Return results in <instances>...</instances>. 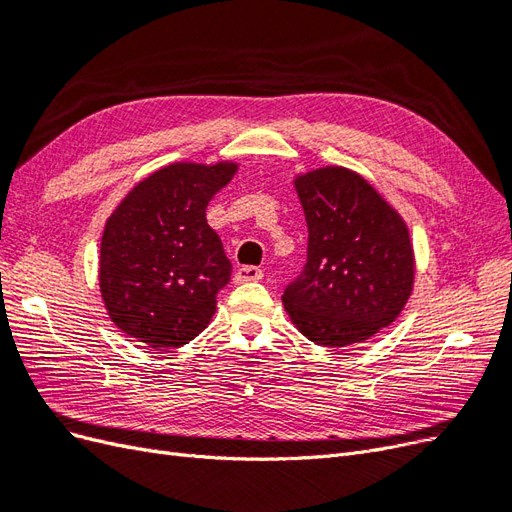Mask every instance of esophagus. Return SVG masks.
Here are the masks:
<instances>
[{"instance_id":"esophagus-1","label":"esophagus","mask_w":512,"mask_h":512,"mask_svg":"<svg viewBox=\"0 0 512 512\" xmlns=\"http://www.w3.org/2000/svg\"><path fill=\"white\" fill-rule=\"evenodd\" d=\"M256 280H262V269L258 267H239L237 273H235V282L237 284H245V282H256Z\"/></svg>"}]
</instances>
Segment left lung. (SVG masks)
<instances>
[{"label": "left lung", "mask_w": 512, "mask_h": 512, "mask_svg": "<svg viewBox=\"0 0 512 512\" xmlns=\"http://www.w3.org/2000/svg\"><path fill=\"white\" fill-rule=\"evenodd\" d=\"M307 262L282 301L299 331L339 348L376 335L404 309L414 282L406 224L352 170L331 166L297 179Z\"/></svg>", "instance_id": "1"}]
</instances>
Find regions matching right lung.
<instances>
[{
	"instance_id": "add662e5",
	"label": "right lung",
	"mask_w": 512,
	"mask_h": 512,
	"mask_svg": "<svg viewBox=\"0 0 512 512\" xmlns=\"http://www.w3.org/2000/svg\"><path fill=\"white\" fill-rule=\"evenodd\" d=\"M235 164H170L108 218L100 245L102 299L117 327L151 348H179L203 331L230 260L205 209Z\"/></svg>"
}]
</instances>
